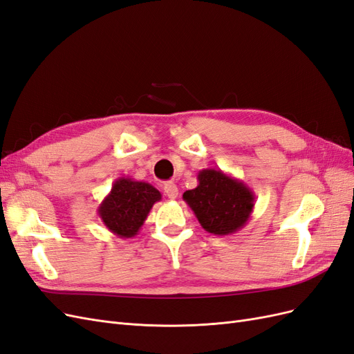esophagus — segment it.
<instances>
[{
    "label": "esophagus",
    "instance_id": "obj_1",
    "mask_svg": "<svg viewBox=\"0 0 354 354\" xmlns=\"http://www.w3.org/2000/svg\"><path fill=\"white\" fill-rule=\"evenodd\" d=\"M164 192H165V195H167L169 199H176L177 195H178V189H177V186L173 183V181H167V183L164 185Z\"/></svg>",
    "mask_w": 354,
    "mask_h": 354
}]
</instances>
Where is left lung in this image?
Returning a JSON list of instances; mask_svg holds the SVG:
<instances>
[{
    "mask_svg": "<svg viewBox=\"0 0 354 354\" xmlns=\"http://www.w3.org/2000/svg\"><path fill=\"white\" fill-rule=\"evenodd\" d=\"M201 226L217 236L241 230L254 211L255 196L242 180L221 169L207 168L198 173V186L183 194Z\"/></svg>",
    "mask_w": 354,
    "mask_h": 354,
    "instance_id": "obj_1",
    "label": "left lung"
}]
</instances>
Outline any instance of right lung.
Instances as JSON below:
<instances>
[{"label":"right lung","instance_id":"right-lung-1","mask_svg":"<svg viewBox=\"0 0 354 354\" xmlns=\"http://www.w3.org/2000/svg\"><path fill=\"white\" fill-rule=\"evenodd\" d=\"M162 195L146 181L130 177L115 180L109 195L97 208L99 217L109 232L120 238H133L145 224L149 212Z\"/></svg>","mask_w":354,"mask_h":354}]
</instances>
